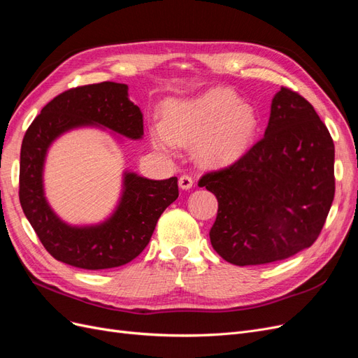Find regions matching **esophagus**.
I'll use <instances>...</instances> for the list:
<instances>
[{"mask_svg": "<svg viewBox=\"0 0 358 358\" xmlns=\"http://www.w3.org/2000/svg\"><path fill=\"white\" fill-rule=\"evenodd\" d=\"M178 184H180V187L182 190H189L193 186V178L190 176H187V174H184V176H181L178 178Z\"/></svg>", "mask_w": 358, "mask_h": 358, "instance_id": "obj_1", "label": "esophagus"}]
</instances>
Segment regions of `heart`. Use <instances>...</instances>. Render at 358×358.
Masks as SVG:
<instances>
[{"label": "heart", "mask_w": 358, "mask_h": 358, "mask_svg": "<svg viewBox=\"0 0 358 358\" xmlns=\"http://www.w3.org/2000/svg\"><path fill=\"white\" fill-rule=\"evenodd\" d=\"M257 128L256 113L232 92L215 89L205 95L166 103L162 123L152 126L160 150L196 145L205 164L224 165L245 153Z\"/></svg>", "instance_id": "heart-1"}]
</instances>
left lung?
Here are the masks:
<instances>
[{"mask_svg":"<svg viewBox=\"0 0 358 358\" xmlns=\"http://www.w3.org/2000/svg\"><path fill=\"white\" fill-rule=\"evenodd\" d=\"M215 194L213 248L238 266L266 264L310 247L334 198V144L314 107L281 87L266 132L232 165L198 182Z\"/></svg>","mask_w":358,"mask_h":358,"instance_id":"1","label":"left lung"}]
</instances>
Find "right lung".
I'll return each instance as SVG.
<instances>
[{"label":"right lung","mask_w":358,"mask_h":358,"mask_svg":"<svg viewBox=\"0 0 358 358\" xmlns=\"http://www.w3.org/2000/svg\"><path fill=\"white\" fill-rule=\"evenodd\" d=\"M83 124H101L138 140L143 114L128 99V86L102 82L68 89L55 96L27 129L20 148L19 201L43 247L56 260L80 269L123 266L148 245L159 217L178 198V180L124 174V192L106 223L71 227L57 218L43 193V164L56 136Z\"/></svg>","instance_id":"right-lung-1"}]
</instances>
